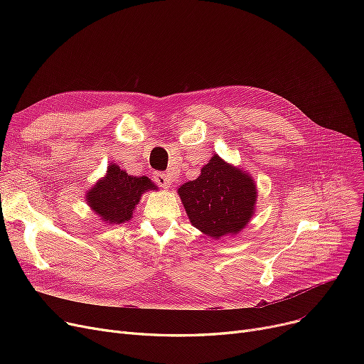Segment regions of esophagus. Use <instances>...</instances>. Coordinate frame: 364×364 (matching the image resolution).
Listing matches in <instances>:
<instances>
[{
    "label": "esophagus",
    "mask_w": 364,
    "mask_h": 364,
    "mask_svg": "<svg viewBox=\"0 0 364 364\" xmlns=\"http://www.w3.org/2000/svg\"><path fill=\"white\" fill-rule=\"evenodd\" d=\"M155 181L161 187H169L172 183V177H171V174H166V172H156Z\"/></svg>",
    "instance_id": "obj_1"
}]
</instances>
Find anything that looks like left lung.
Listing matches in <instances>:
<instances>
[{"instance_id":"obj_1","label":"left lung","mask_w":364,"mask_h":364,"mask_svg":"<svg viewBox=\"0 0 364 364\" xmlns=\"http://www.w3.org/2000/svg\"><path fill=\"white\" fill-rule=\"evenodd\" d=\"M178 196L190 223L206 236L220 239L242 232L250 223L257 186L243 169L214 155L196 180L180 186Z\"/></svg>"}]
</instances>
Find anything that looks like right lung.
<instances>
[{
  "mask_svg": "<svg viewBox=\"0 0 364 364\" xmlns=\"http://www.w3.org/2000/svg\"><path fill=\"white\" fill-rule=\"evenodd\" d=\"M158 186L147 177L129 176L117 164L107 166L106 176L88 190L87 202L103 221L122 224L132 218V211L144 192L155 190Z\"/></svg>",
  "mask_w": 364,
  "mask_h": 364,
  "instance_id": "add662e5",
  "label": "right lung"
}]
</instances>
